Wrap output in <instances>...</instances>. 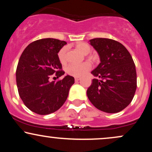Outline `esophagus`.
I'll return each instance as SVG.
<instances>
[{
  "instance_id": "1",
  "label": "esophagus",
  "mask_w": 152,
  "mask_h": 152,
  "mask_svg": "<svg viewBox=\"0 0 152 152\" xmlns=\"http://www.w3.org/2000/svg\"><path fill=\"white\" fill-rule=\"evenodd\" d=\"M80 79H81V78H80L76 77V78H75V81H76V82H78V81H80Z\"/></svg>"
}]
</instances>
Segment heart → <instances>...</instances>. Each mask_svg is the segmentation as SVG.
Instances as JSON below:
<instances>
[{
  "instance_id": "heart-1",
  "label": "heart",
  "mask_w": 152,
  "mask_h": 152,
  "mask_svg": "<svg viewBox=\"0 0 152 152\" xmlns=\"http://www.w3.org/2000/svg\"><path fill=\"white\" fill-rule=\"evenodd\" d=\"M76 48L81 52L83 55H88L90 53L91 48L88 44L83 42H79L76 44ZM58 58L61 64H64L66 62V48H61L58 53ZM91 64L84 62L80 64H70L66 67V71L68 74L74 77H80L86 74L91 69Z\"/></svg>"
}]
</instances>
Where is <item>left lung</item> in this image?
I'll list each match as a JSON object with an SVG mask.
<instances>
[{"instance_id": "left-lung-1", "label": "left lung", "mask_w": 152, "mask_h": 152, "mask_svg": "<svg viewBox=\"0 0 152 152\" xmlns=\"http://www.w3.org/2000/svg\"><path fill=\"white\" fill-rule=\"evenodd\" d=\"M101 63L91 71L94 76L87 96L96 108L110 114L124 109L137 89V71L132 56L121 43L109 38L89 41Z\"/></svg>"}]
</instances>
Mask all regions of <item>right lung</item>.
I'll use <instances>...</instances> for the list:
<instances>
[{
  "mask_svg": "<svg viewBox=\"0 0 152 152\" xmlns=\"http://www.w3.org/2000/svg\"><path fill=\"white\" fill-rule=\"evenodd\" d=\"M66 41L43 38L28 45L23 50L16 69V83L19 96L26 107L33 112L46 115L60 109L67 99L74 78L50 82L49 78L64 74L58 53Z\"/></svg>",
  "mask_w": 152,
  "mask_h": 152,
  "instance_id": "1",
  "label": "right lung"
}]
</instances>
